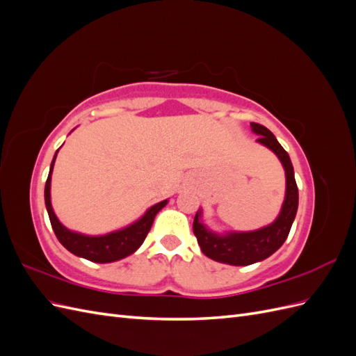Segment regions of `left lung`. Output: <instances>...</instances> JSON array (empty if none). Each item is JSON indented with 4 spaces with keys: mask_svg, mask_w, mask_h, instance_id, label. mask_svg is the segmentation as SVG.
Masks as SVG:
<instances>
[{
    "mask_svg": "<svg viewBox=\"0 0 356 356\" xmlns=\"http://www.w3.org/2000/svg\"><path fill=\"white\" fill-rule=\"evenodd\" d=\"M251 127L255 134L260 135L257 141L270 148L285 168L286 195L279 217L273 224L264 229L248 233H230L225 236L207 230L199 221L200 211H197L195 221H193V233L197 238L202 252L215 261L233 266L254 264L277 251L288 238L298 208V188L294 178V168L288 153L267 127L258 123H251Z\"/></svg>",
    "mask_w": 356,
    "mask_h": 356,
    "instance_id": "8db88e82",
    "label": "left lung"
}]
</instances>
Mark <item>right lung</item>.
Segmentation results:
<instances>
[{
	"label": "right lung",
	"instance_id": "obj_1",
	"mask_svg": "<svg viewBox=\"0 0 356 356\" xmlns=\"http://www.w3.org/2000/svg\"><path fill=\"white\" fill-rule=\"evenodd\" d=\"M56 154L53 157L49 177L46 181L44 200H46V208L49 212L50 224L53 227V232L56 234L58 241L65 246L70 252L83 257L86 260L93 261V263H113L134 254L145 241L147 234L153 225L156 213L165 207L168 200L159 202L157 204H154V207H152L144 213V217L141 220H138L136 222L129 225V227L123 230L113 232L105 236H84L80 233H74L68 230L65 225H62L59 222L55 212L51 209V203H50V181H51V170H53V165H55Z\"/></svg>",
	"mask_w": 356,
	"mask_h": 356
}]
</instances>
